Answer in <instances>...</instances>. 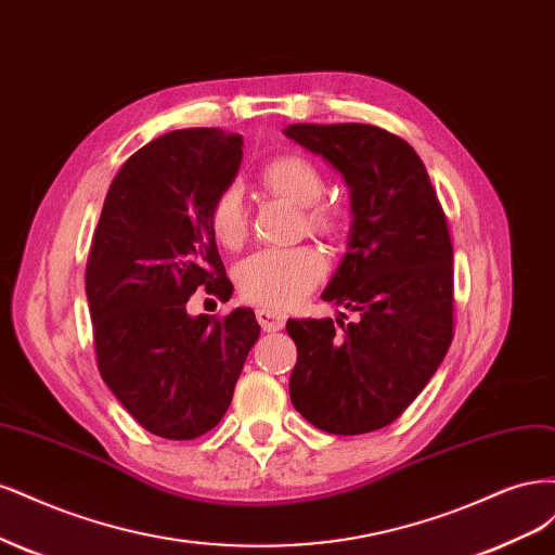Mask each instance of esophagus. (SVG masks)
<instances>
[{
    "instance_id": "esophagus-1",
    "label": "esophagus",
    "mask_w": 555,
    "mask_h": 555,
    "mask_svg": "<svg viewBox=\"0 0 555 555\" xmlns=\"http://www.w3.org/2000/svg\"><path fill=\"white\" fill-rule=\"evenodd\" d=\"M256 318H258V323L264 332H279L285 325V315H281L276 311H270V309H258Z\"/></svg>"
}]
</instances>
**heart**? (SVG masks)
Returning a JSON list of instances; mask_svg holds the SVG:
<instances>
[{
	"instance_id": "b5f03b06",
	"label": "heart",
	"mask_w": 555,
	"mask_h": 555,
	"mask_svg": "<svg viewBox=\"0 0 555 555\" xmlns=\"http://www.w3.org/2000/svg\"><path fill=\"white\" fill-rule=\"evenodd\" d=\"M260 184L304 207V223L318 237L336 240L346 230V211L323 198L327 180L313 158L304 154H281L260 168ZM209 230L223 248H240L246 240V209L235 186L223 189L209 207ZM235 285L240 295L264 309H291L307 297L325 276V258L313 246L260 248L235 264Z\"/></svg>"
}]
</instances>
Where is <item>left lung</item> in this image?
<instances>
[{
  "label": "left lung",
  "instance_id": "8db88e82",
  "mask_svg": "<svg viewBox=\"0 0 555 555\" xmlns=\"http://www.w3.org/2000/svg\"><path fill=\"white\" fill-rule=\"evenodd\" d=\"M344 175L348 251L323 291L360 313L288 320L297 346L291 401L336 436L395 422L434 378L454 336L452 240L417 152L371 124H291L283 131Z\"/></svg>",
  "mask_w": 555,
  "mask_h": 555
}]
</instances>
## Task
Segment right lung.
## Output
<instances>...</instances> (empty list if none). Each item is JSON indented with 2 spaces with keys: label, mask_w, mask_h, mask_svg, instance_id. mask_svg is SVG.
<instances>
[{
  "label": "right lung",
  "mask_w": 555,
  "mask_h": 555,
  "mask_svg": "<svg viewBox=\"0 0 555 555\" xmlns=\"http://www.w3.org/2000/svg\"><path fill=\"white\" fill-rule=\"evenodd\" d=\"M242 135L170 131L140 147L113 180L89 248L85 291L103 383L150 434L193 440L221 422L248 350L251 309L189 315L205 288L228 301L209 207L235 180Z\"/></svg>",
  "instance_id": "add662e5"
}]
</instances>
